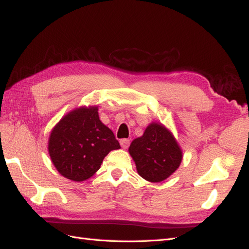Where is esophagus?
Returning a JSON list of instances; mask_svg holds the SVG:
<instances>
[{"mask_svg":"<svg viewBox=\"0 0 249 249\" xmlns=\"http://www.w3.org/2000/svg\"><path fill=\"white\" fill-rule=\"evenodd\" d=\"M129 143H130V141L128 140V139H122V140L120 141V144H121V147L122 148H124V149H126L127 147L129 146Z\"/></svg>","mask_w":249,"mask_h":249,"instance_id":"34e87169","label":"esophagus"}]
</instances>
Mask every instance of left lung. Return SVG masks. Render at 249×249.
<instances>
[{"instance_id":"1","label":"left lung","mask_w":249,"mask_h":249,"mask_svg":"<svg viewBox=\"0 0 249 249\" xmlns=\"http://www.w3.org/2000/svg\"><path fill=\"white\" fill-rule=\"evenodd\" d=\"M128 152L138 174L151 182L165 180L182 160V151L175 137L159 122L149 124L144 134L131 142Z\"/></svg>"}]
</instances>
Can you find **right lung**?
I'll list each match as a JSON object with an SVG mask.
<instances>
[{"instance_id":"1","label":"right lung","mask_w":249,"mask_h":249,"mask_svg":"<svg viewBox=\"0 0 249 249\" xmlns=\"http://www.w3.org/2000/svg\"><path fill=\"white\" fill-rule=\"evenodd\" d=\"M97 106L73 109L52 129L48 149L59 174L84 181L100 170L104 158L121 148L111 129L98 117Z\"/></svg>"}]
</instances>
